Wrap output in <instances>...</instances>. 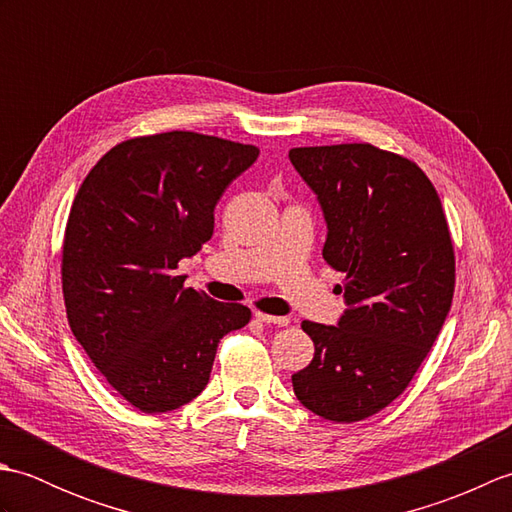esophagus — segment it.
<instances>
[{
    "instance_id": "34e87169",
    "label": "esophagus",
    "mask_w": 512,
    "mask_h": 512,
    "mask_svg": "<svg viewBox=\"0 0 512 512\" xmlns=\"http://www.w3.org/2000/svg\"><path fill=\"white\" fill-rule=\"evenodd\" d=\"M255 319H257V321H262V323L281 325V328H284V325H288V323H290V319H288V317H275V314H266V312H255Z\"/></svg>"
}]
</instances>
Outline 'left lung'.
Listing matches in <instances>:
<instances>
[{
  "mask_svg": "<svg viewBox=\"0 0 512 512\" xmlns=\"http://www.w3.org/2000/svg\"><path fill=\"white\" fill-rule=\"evenodd\" d=\"M290 162L328 222L323 259L343 273L339 325L303 321L314 343L292 374L306 409L358 422L411 383L447 319L455 253L438 191L416 162L369 143L295 147Z\"/></svg>",
  "mask_w": 512,
  "mask_h": 512,
  "instance_id": "8db88e82",
  "label": "left lung"
}]
</instances>
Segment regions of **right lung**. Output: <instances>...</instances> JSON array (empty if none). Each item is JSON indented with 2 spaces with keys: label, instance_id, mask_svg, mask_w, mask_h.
I'll return each instance as SVG.
<instances>
[{
  "label": "right lung",
  "instance_id": "1",
  "mask_svg": "<svg viewBox=\"0 0 512 512\" xmlns=\"http://www.w3.org/2000/svg\"><path fill=\"white\" fill-rule=\"evenodd\" d=\"M259 156L195 132L129 138L85 176L65 224L70 330L129 405L165 413L209 383L217 343L250 310L184 288L180 259L209 242L215 204Z\"/></svg>",
  "mask_w": 512,
  "mask_h": 512
}]
</instances>
